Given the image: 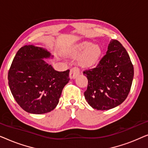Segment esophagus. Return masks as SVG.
<instances>
[{"instance_id": "obj_1", "label": "esophagus", "mask_w": 148, "mask_h": 148, "mask_svg": "<svg viewBox=\"0 0 148 148\" xmlns=\"http://www.w3.org/2000/svg\"><path fill=\"white\" fill-rule=\"evenodd\" d=\"M80 71L79 69L77 67H73L70 70V73H69V77L71 79H75L77 76L79 75V74Z\"/></svg>"}]
</instances>
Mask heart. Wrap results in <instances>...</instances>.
Wrapping results in <instances>:
<instances>
[{
  "label": "heart",
  "instance_id": "1",
  "mask_svg": "<svg viewBox=\"0 0 148 148\" xmlns=\"http://www.w3.org/2000/svg\"><path fill=\"white\" fill-rule=\"evenodd\" d=\"M84 53L80 59V64L83 66H91L96 64L100 58L102 50L100 46L92 44L91 42H84L78 46L77 54Z\"/></svg>",
  "mask_w": 148,
  "mask_h": 148
}]
</instances>
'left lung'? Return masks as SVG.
I'll use <instances>...</instances> for the list:
<instances>
[{
    "label": "left lung",
    "instance_id": "1",
    "mask_svg": "<svg viewBox=\"0 0 148 148\" xmlns=\"http://www.w3.org/2000/svg\"><path fill=\"white\" fill-rule=\"evenodd\" d=\"M88 85L85 98L93 108L105 110L124 102L130 92L134 69L129 54L119 41L112 40L106 55L94 69L86 70Z\"/></svg>",
    "mask_w": 148,
    "mask_h": 148
}]
</instances>
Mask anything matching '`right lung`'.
<instances>
[{
	"label": "right lung",
	"mask_w": 148,
	"mask_h": 148,
	"mask_svg": "<svg viewBox=\"0 0 148 148\" xmlns=\"http://www.w3.org/2000/svg\"><path fill=\"white\" fill-rule=\"evenodd\" d=\"M53 56L45 48L25 45L18 50L8 73L9 86L17 104L26 112L41 114L57 106L69 70L57 71L44 58Z\"/></svg>",
	"instance_id": "1"
}]
</instances>
